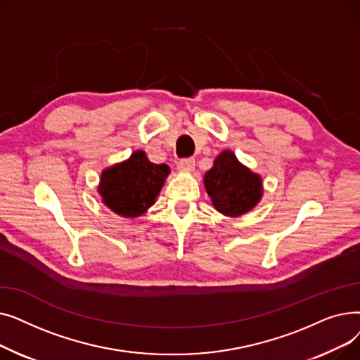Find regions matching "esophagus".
<instances>
[{
	"mask_svg": "<svg viewBox=\"0 0 360 360\" xmlns=\"http://www.w3.org/2000/svg\"><path fill=\"white\" fill-rule=\"evenodd\" d=\"M195 169V160L194 159H182L178 162V170L179 172L185 174H191Z\"/></svg>",
	"mask_w": 360,
	"mask_h": 360,
	"instance_id": "obj_1",
	"label": "esophagus"
}]
</instances>
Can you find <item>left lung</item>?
Segmentation results:
<instances>
[{"instance_id": "8db88e82", "label": "left lung", "mask_w": 360, "mask_h": 360, "mask_svg": "<svg viewBox=\"0 0 360 360\" xmlns=\"http://www.w3.org/2000/svg\"><path fill=\"white\" fill-rule=\"evenodd\" d=\"M204 188L214 209L228 217L251 212L264 194L262 178L240 163L232 150H223L204 175Z\"/></svg>"}]
</instances>
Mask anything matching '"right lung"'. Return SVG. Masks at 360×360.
<instances>
[{
	"instance_id": "add662e5",
	"label": "right lung",
	"mask_w": 360,
	"mask_h": 360,
	"mask_svg": "<svg viewBox=\"0 0 360 360\" xmlns=\"http://www.w3.org/2000/svg\"><path fill=\"white\" fill-rule=\"evenodd\" d=\"M170 167L151 163L143 150H136L127 160L102 170L98 194L110 212L136 219L156 202Z\"/></svg>"
}]
</instances>
